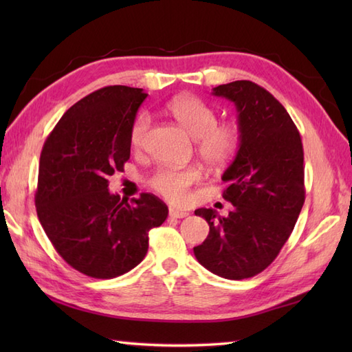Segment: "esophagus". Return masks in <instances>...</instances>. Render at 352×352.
<instances>
[{
    "instance_id": "1",
    "label": "esophagus",
    "mask_w": 352,
    "mask_h": 352,
    "mask_svg": "<svg viewBox=\"0 0 352 352\" xmlns=\"http://www.w3.org/2000/svg\"><path fill=\"white\" fill-rule=\"evenodd\" d=\"M169 216H172V218H177V219H182V218H186V216H189V212L177 210V208H169Z\"/></svg>"
}]
</instances>
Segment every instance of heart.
Segmentation results:
<instances>
[{"instance_id": "1", "label": "heart", "mask_w": 352, "mask_h": 352, "mask_svg": "<svg viewBox=\"0 0 352 352\" xmlns=\"http://www.w3.org/2000/svg\"><path fill=\"white\" fill-rule=\"evenodd\" d=\"M172 118L195 138L197 153L213 168H222L234 159L241 146V130L236 124H218L216 110L197 96L184 95L168 104ZM151 119L140 113L130 126V144L134 149L144 145ZM203 180V170L198 166L183 169L160 168L148 178V184L172 204H184L189 199V190L193 184Z\"/></svg>"}]
</instances>
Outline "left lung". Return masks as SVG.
Returning <instances> with one entry per match:
<instances>
[{
	"label": "left lung",
	"mask_w": 352,
	"mask_h": 352,
	"mask_svg": "<svg viewBox=\"0 0 352 352\" xmlns=\"http://www.w3.org/2000/svg\"><path fill=\"white\" fill-rule=\"evenodd\" d=\"M234 102L241 146L223 172L228 216L198 208L210 231L193 248L208 271L227 280L260 274L278 256L294 230L305 199L304 151L300 131L278 100L248 80L213 89Z\"/></svg>",
	"instance_id": "1"
}]
</instances>
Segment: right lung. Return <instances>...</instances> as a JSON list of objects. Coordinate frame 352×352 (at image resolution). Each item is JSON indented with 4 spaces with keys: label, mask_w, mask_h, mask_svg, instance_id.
Returning a JSON list of instances; mask_svg holds the SVG:
<instances>
[{
    "label": "right lung",
    "mask_w": 352,
    "mask_h": 352,
    "mask_svg": "<svg viewBox=\"0 0 352 352\" xmlns=\"http://www.w3.org/2000/svg\"><path fill=\"white\" fill-rule=\"evenodd\" d=\"M145 98L138 87L98 89L66 110L42 148L37 218L66 263L92 278L138 266L148 231L168 218L153 193L129 203L109 192V175L130 159V126Z\"/></svg>",
    "instance_id": "1"
}]
</instances>
